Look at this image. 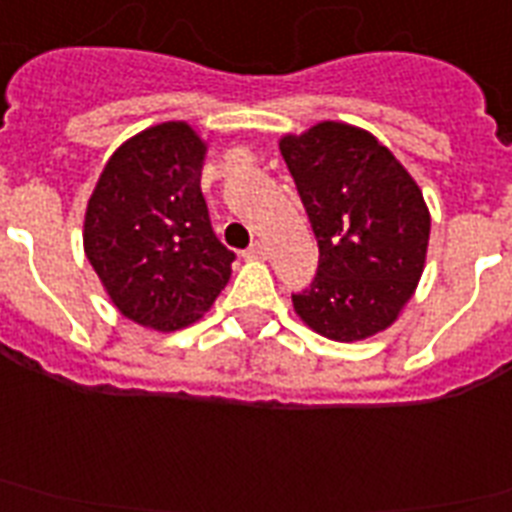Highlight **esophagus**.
Segmentation results:
<instances>
[{
    "mask_svg": "<svg viewBox=\"0 0 512 512\" xmlns=\"http://www.w3.org/2000/svg\"><path fill=\"white\" fill-rule=\"evenodd\" d=\"M246 259H266V246L264 240H253L246 251Z\"/></svg>",
    "mask_w": 512,
    "mask_h": 512,
    "instance_id": "esophagus-1",
    "label": "esophagus"
}]
</instances>
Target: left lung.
Here are the masks:
<instances>
[{
  "label": "left lung",
  "instance_id": "obj_1",
  "mask_svg": "<svg viewBox=\"0 0 512 512\" xmlns=\"http://www.w3.org/2000/svg\"><path fill=\"white\" fill-rule=\"evenodd\" d=\"M319 243V269L293 295L316 335L358 342L398 322L426 266L432 214L418 183L369 130L324 120L280 138Z\"/></svg>",
  "mask_w": 512,
  "mask_h": 512
}]
</instances>
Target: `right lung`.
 <instances>
[{
    "label": "right lung",
    "instance_id": "obj_1",
    "mask_svg": "<svg viewBox=\"0 0 512 512\" xmlns=\"http://www.w3.org/2000/svg\"><path fill=\"white\" fill-rule=\"evenodd\" d=\"M206 141L183 120L114 149L88 198L83 251L125 319L175 332L217 301L235 253L217 240L201 193Z\"/></svg>",
    "mask_w": 512,
    "mask_h": 512
}]
</instances>
